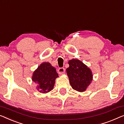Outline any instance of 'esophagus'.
<instances>
[{
    "instance_id": "34e87169",
    "label": "esophagus",
    "mask_w": 124,
    "mask_h": 124,
    "mask_svg": "<svg viewBox=\"0 0 124 124\" xmlns=\"http://www.w3.org/2000/svg\"><path fill=\"white\" fill-rule=\"evenodd\" d=\"M65 72V69L64 68H60L58 69V73L60 75H63Z\"/></svg>"
}]
</instances>
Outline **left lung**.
Masks as SVG:
<instances>
[{"mask_svg": "<svg viewBox=\"0 0 124 124\" xmlns=\"http://www.w3.org/2000/svg\"><path fill=\"white\" fill-rule=\"evenodd\" d=\"M68 64L66 72L72 87L78 92L86 91L93 80L91 69L77 59L70 60Z\"/></svg>", "mask_w": 124, "mask_h": 124, "instance_id": "obj_1", "label": "left lung"}]
</instances>
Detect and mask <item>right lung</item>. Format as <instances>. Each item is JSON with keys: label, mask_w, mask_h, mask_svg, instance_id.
Masks as SVG:
<instances>
[{"label": "right lung", "mask_w": 124, "mask_h": 124, "mask_svg": "<svg viewBox=\"0 0 124 124\" xmlns=\"http://www.w3.org/2000/svg\"><path fill=\"white\" fill-rule=\"evenodd\" d=\"M57 77L56 68L50 63L43 62L33 72L32 80L37 85L36 88L39 92L46 93L53 90Z\"/></svg>", "instance_id": "obj_1"}]
</instances>
